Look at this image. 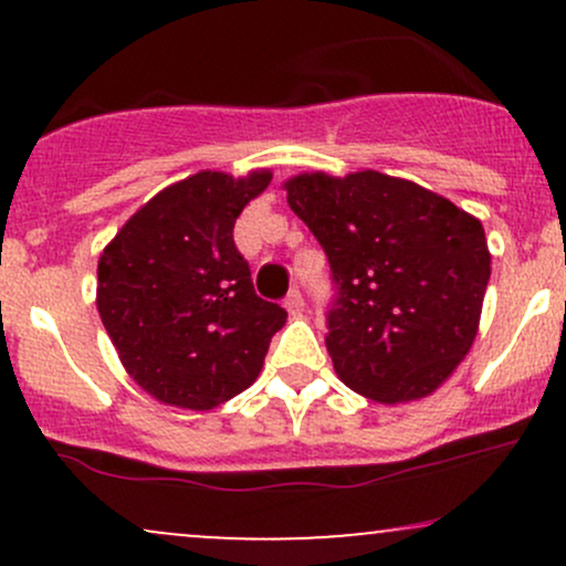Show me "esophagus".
I'll return each mask as SVG.
<instances>
[{
	"label": "esophagus",
	"mask_w": 566,
	"mask_h": 566,
	"mask_svg": "<svg viewBox=\"0 0 566 566\" xmlns=\"http://www.w3.org/2000/svg\"><path fill=\"white\" fill-rule=\"evenodd\" d=\"M303 292L301 290H290V295L287 297H284V308H287L290 311V314H301V311H303Z\"/></svg>",
	"instance_id": "34e87169"
}]
</instances>
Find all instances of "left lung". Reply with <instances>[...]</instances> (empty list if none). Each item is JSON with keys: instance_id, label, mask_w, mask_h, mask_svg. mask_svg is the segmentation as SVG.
Wrapping results in <instances>:
<instances>
[{"instance_id": "left-lung-1", "label": "left lung", "mask_w": 566, "mask_h": 566, "mask_svg": "<svg viewBox=\"0 0 566 566\" xmlns=\"http://www.w3.org/2000/svg\"><path fill=\"white\" fill-rule=\"evenodd\" d=\"M284 188L333 271L327 350L337 378L380 405L437 391L479 329L492 261L482 223L375 170L303 172Z\"/></svg>"}]
</instances>
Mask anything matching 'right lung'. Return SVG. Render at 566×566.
I'll return each instance as SVG.
<instances>
[{
  "mask_svg": "<svg viewBox=\"0 0 566 566\" xmlns=\"http://www.w3.org/2000/svg\"><path fill=\"white\" fill-rule=\"evenodd\" d=\"M201 170L135 212L97 261V314L127 375L161 405L216 409L261 375L282 305L255 295L233 223L265 191Z\"/></svg>",
  "mask_w": 566,
  "mask_h": 566,
  "instance_id": "1",
  "label": "right lung"
}]
</instances>
